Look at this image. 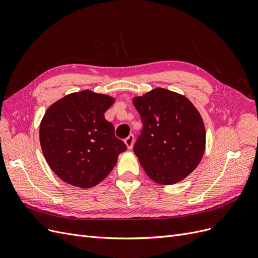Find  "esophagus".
Returning a JSON list of instances; mask_svg holds the SVG:
<instances>
[{
    "label": "esophagus",
    "mask_w": 258,
    "mask_h": 258,
    "mask_svg": "<svg viewBox=\"0 0 258 258\" xmlns=\"http://www.w3.org/2000/svg\"><path fill=\"white\" fill-rule=\"evenodd\" d=\"M134 142H135V137L130 135L126 140H124V144L128 147V150H131L132 146H134Z\"/></svg>",
    "instance_id": "obj_1"
}]
</instances>
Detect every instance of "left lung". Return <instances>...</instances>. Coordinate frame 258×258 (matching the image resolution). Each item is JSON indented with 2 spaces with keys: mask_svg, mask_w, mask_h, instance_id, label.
<instances>
[{
  "mask_svg": "<svg viewBox=\"0 0 258 258\" xmlns=\"http://www.w3.org/2000/svg\"><path fill=\"white\" fill-rule=\"evenodd\" d=\"M132 103L143 123L134 152L145 173L159 185L183 181L206 151L200 113L185 96L160 87L134 97Z\"/></svg>",
  "mask_w": 258,
  "mask_h": 258,
  "instance_id": "left-lung-1",
  "label": "left lung"
}]
</instances>
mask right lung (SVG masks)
I'll return each mask as SVG.
<instances>
[{"label": "right lung", "mask_w": 258, "mask_h": 258, "mask_svg": "<svg viewBox=\"0 0 258 258\" xmlns=\"http://www.w3.org/2000/svg\"><path fill=\"white\" fill-rule=\"evenodd\" d=\"M115 98L89 89L52 103L40 124V143L48 166L62 181L80 188L97 186L127 146L114 135L104 113Z\"/></svg>", "instance_id": "1"}]
</instances>
